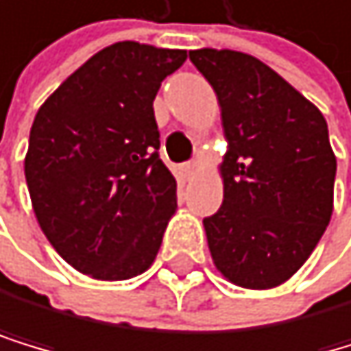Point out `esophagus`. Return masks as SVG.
<instances>
[{"label":"esophagus","instance_id":"1","mask_svg":"<svg viewBox=\"0 0 351 351\" xmlns=\"http://www.w3.org/2000/svg\"><path fill=\"white\" fill-rule=\"evenodd\" d=\"M182 169H184V173H186V176H193V173L197 171V160H191V162H186Z\"/></svg>","mask_w":351,"mask_h":351}]
</instances>
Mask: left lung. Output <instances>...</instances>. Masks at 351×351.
Here are the masks:
<instances>
[{
    "label": "left lung",
    "mask_w": 351,
    "mask_h": 351,
    "mask_svg": "<svg viewBox=\"0 0 351 351\" xmlns=\"http://www.w3.org/2000/svg\"><path fill=\"white\" fill-rule=\"evenodd\" d=\"M221 106L223 204L204 219L217 269L243 289L282 285L332 217L337 158L324 114L258 58L189 51Z\"/></svg>",
    "instance_id": "8db88e82"
}]
</instances>
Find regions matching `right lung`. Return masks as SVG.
Here are the masks:
<instances>
[{"mask_svg": "<svg viewBox=\"0 0 351 351\" xmlns=\"http://www.w3.org/2000/svg\"><path fill=\"white\" fill-rule=\"evenodd\" d=\"M184 60V49L114 43L38 108L25 182L40 230L77 271L128 280L158 254L178 184L158 154L154 99Z\"/></svg>", "mask_w": 351, "mask_h": 351, "instance_id": "right-lung-1", "label": "right lung"}]
</instances>
